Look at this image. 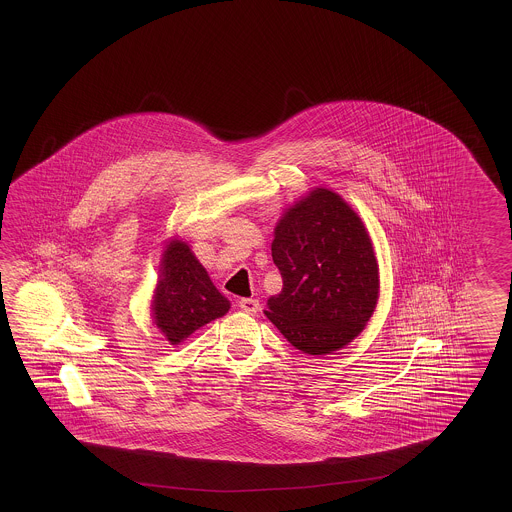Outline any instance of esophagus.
Masks as SVG:
<instances>
[{"label": "esophagus", "mask_w": 512, "mask_h": 512, "mask_svg": "<svg viewBox=\"0 0 512 512\" xmlns=\"http://www.w3.org/2000/svg\"><path fill=\"white\" fill-rule=\"evenodd\" d=\"M240 309L247 315H256L260 311V302L254 298H241Z\"/></svg>", "instance_id": "34e87169"}]
</instances>
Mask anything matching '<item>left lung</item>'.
Segmentation results:
<instances>
[{"instance_id":"left-lung-1","label":"left lung","mask_w":512,"mask_h":512,"mask_svg":"<svg viewBox=\"0 0 512 512\" xmlns=\"http://www.w3.org/2000/svg\"><path fill=\"white\" fill-rule=\"evenodd\" d=\"M272 261L283 287L265 315L294 348L324 355L364 329L379 294L377 260L362 221L338 194L316 188L285 212Z\"/></svg>"}]
</instances>
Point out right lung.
Wrapping results in <instances>:
<instances>
[{
    "label": "right lung",
    "mask_w": 512,
    "mask_h": 512,
    "mask_svg": "<svg viewBox=\"0 0 512 512\" xmlns=\"http://www.w3.org/2000/svg\"><path fill=\"white\" fill-rule=\"evenodd\" d=\"M229 300L210 282L207 271L183 241H172L153 296V318L172 344L229 311Z\"/></svg>",
    "instance_id": "1"
}]
</instances>
